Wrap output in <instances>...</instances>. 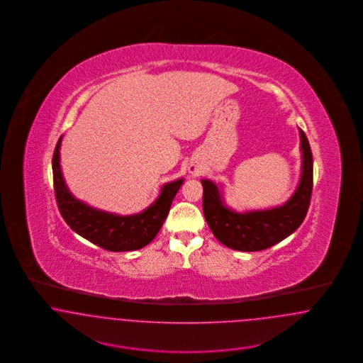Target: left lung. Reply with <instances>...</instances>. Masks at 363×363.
I'll use <instances>...</instances> for the list:
<instances>
[{"instance_id": "1", "label": "left lung", "mask_w": 363, "mask_h": 363, "mask_svg": "<svg viewBox=\"0 0 363 363\" xmlns=\"http://www.w3.org/2000/svg\"><path fill=\"white\" fill-rule=\"evenodd\" d=\"M303 156L302 177L293 197L281 207L237 213L223 206L218 186L203 179V211L218 241L240 252H259L283 241L302 225L311 206L313 190V155L311 144L301 129Z\"/></svg>"}]
</instances>
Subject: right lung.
Wrapping results in <instances>:
<instances>
[{
  "mask_svg": "<svg viewBox=\"0 0 363 363\" xmlns=\"http://www.w3.org/2000/svg\"><path fill=\"white\" fill-rule=\"evenodd\" d=\"M60 145L61 138L52 154V182L57 206L70 228L108 252L138 250L152 241L166 220L184 179L164 185L155 203L141 213L132 216L111 215L88 207L70 194L60 167Z\"/></svg>",
  "mask_w": 363,
  "mask_h": 363,
  "instance_id": "1",
  "label": "right lung"
}]
</instances>
